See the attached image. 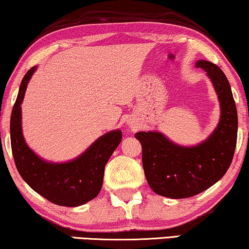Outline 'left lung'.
<instances>
[{
    "mask_svg": "<svg viewBox=\"0 0 249 249\" xmlns=\"http://www.w3.org/2000/svg\"><path fill=\"white\" fill-rule=\"evenodd\" d=\"M210 78L221 106V119L208 139L193 147L179 146L160 132H138L142 165L150 188L171 199H185L206 191L231 165L237 144L238 115L228 78L208 61H197Z\"/></svg>",
    "mask_w": 249,
    "mask_h": 249,
    "instance_id": "1",
    "label": "left lung"
}]
</instances>
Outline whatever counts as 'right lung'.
<instances>
[{
    "mask_svg": "<svg viewBox=\"0 0 249 249\" xmlns=\"http://www.w3.org/2000/svg\"><path fill=\"white\" fill-rule=\"evenodd\" d=\"M36 67L31 68L21 80L10 119L11 149L18 172L27 185L50 202L77 207L93 200L102 187L107 162L122 141V132H108L85 152L67 163L40 159L27 146L21 131V107L25 92Z\"/></svg>",
    "mask_w": 249,
    "mask_h": 249,
    "instance_id": "1",
    "label": "right lung"
}]
</instances>
